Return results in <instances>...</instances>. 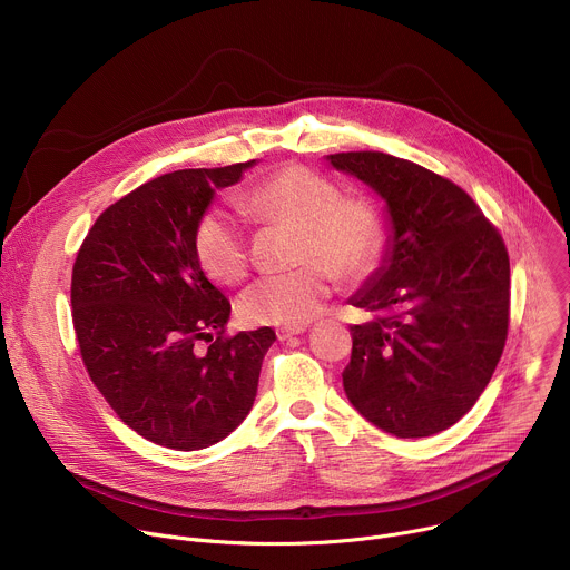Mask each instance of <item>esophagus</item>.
Instances as JSON below:
<instances>
[{"label":"esophagus","mask_w":570,"mask_h":570,"mask_svg":"<svg viewBox=\"0 0 570 570\" xmlns=\"http://www.w3.org/2000/svg\"><path fill=\"white\" fill-rule=\"evenodd\" d=\"M304 332H306V327H282V330H277V338L279 341H291V338H295Z\"/></svg>","instance_id":"obj_1"}]
</instances>
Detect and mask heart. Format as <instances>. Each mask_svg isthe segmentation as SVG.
Instances as JSON below:
<instances>
[{
	"label": "heart",
	"mask_w": 570,
	"mask_h": 570,
	"mask_svg": "<svg viewBox=\"0 0 570 570\" xmlns=\"http://www.w3.org/2000/svg\"><path fill=\"white\" fill-rule=\"evenodd\" d=\"M236 209L257 223L297 227L291 273L266 275L238 297L246 324L304 327L332 295L331 271L356 279L379 257L383 227L365 198H345L341 187L308 167L291 165L236 198ZM200 268L218 284H238L248 273V234L225 212H207L194 236Z\"/></svg>",
	"instance_id": "b5f03b06"
}]
</instances>
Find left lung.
Masks as SVG:
<instances>
[{
	"label": "left lung",
	"instance_id": "1",
	"mask_svg": "<svg viewBox=\"0 0 570 570\" xmlns=\"http://www.w3.org/2000/svg\"><path fill=\"white\" fill-rule=\"evenodd\" d=\"M327 161L383 198L390 238L352 306L343 387L396 438H429L462 420L490 383L508 338L510 257L497 227L451 180L376 150Z\"/></svg>",
	"mask_w": 570,
	"mask_h": 570
}]
</instances>
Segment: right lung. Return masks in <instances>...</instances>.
<instances>
[{
	"label": "right lung",
	"mask_w": 570,
	"mask_h": 570,
	"mask_svg": "<svg viewBox=\"0 0 570 570\" xmlns=\"http://www.w3.org/2000/svg\"><path fill=\"white\" fill-rule=\"evenodd\" d=\"M255 159L159 176L88 232L71 273V317L92 383L119 420L176 451L207 449L248 417L275 332L225 336L229 299L194 250L218 189ZM200 340L208 350H197Z\"/></svg>",
	"instance_id": "1"
}]
</instances>
